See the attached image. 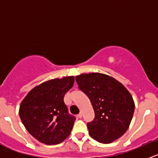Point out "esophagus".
<instances>
[{
    "label": "esophagus",
    "mask_w": 158,
    "mask_h": 158,
    "mask_svg": "<svg viewBox=\"0 0 158 158\" xmlns=\"http://www.w3.org/2000/svg\"><path fill=\"white\" fill-rule=\"evenodd\" d=\"M78 118H82V113H79V114H78Z\"/></svg>",
    "instance_id": "esophagus-1"
}]
</instances>
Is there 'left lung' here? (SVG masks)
Wrapping results in <instances>:
<instances>
[{
    "mask_svg": "<svg viewBox=\"0 0 158 158\" xmlns=\"http://www.w3.org/2000/svg\"><path fill=\"white\" fill-rule=\"evenodd\" d=\"M76 79L95 111V118L87 125L90 136L104 144L122 137L129 128L135 111L130 92L117 79L103 73H82Z\"/></svg>",
    "mask_w": 158,
    "mask_h": 158,
    "instance_id": "obj_1",
    "label": "left lung"
}]
</instances>
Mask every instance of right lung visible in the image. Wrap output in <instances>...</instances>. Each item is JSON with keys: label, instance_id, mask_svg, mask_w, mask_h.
<instances>
[{"label": "right lung", "instance_id": "1", "mask_svg": "<svg viewBox=\"0 0 158 158\" xmlns=\"http://www.w3.org/2000/svg\"><path fill=\"white\" fill-rule=\"evenodd\" d=\"M75 82L73 76L46 81L22 100L19 114L28 132L41 143L54 145L69 137L75 117L68 114L64 95Z\"/></svg>", "mask_w": 158, "mask_h": 158}]
</instances>
